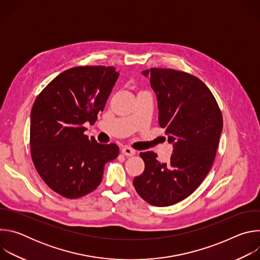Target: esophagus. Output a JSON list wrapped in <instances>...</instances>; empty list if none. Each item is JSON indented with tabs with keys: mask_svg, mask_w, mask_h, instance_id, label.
<instances>
[{
	"mask_svg": "<svg viewBox=\"0 0 260 260\" xmlns=\"http://www.w3.org/2000/svg\"><path fill=\"white\" fill-rule=\"evenodd\" d=\"M121 153L125 156H133L136 154V151L134 149H132V148L129 147H124L121 149Z\"/></svg>",
	"mask_w": 260,
	"mask_h": 260,
	"instance_id": "obj_1",
	"label": "esophagus"
}]
</instances>
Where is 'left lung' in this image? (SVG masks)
<instances>
[{"instance_id":"left-lung-1","label":"left lung","mask_w":260,"mask_h":260,"mask_svg":"<svg viewBox=\"0 0 260 260\" xmlns=\"http://www.w3.org/2000/svg\"><path fill=\"white\" fill-rule=\"evenodd\" d=\"M142 74L150 78L158 122L174 149L168 162H159L152 151L140 153L145 170L135 177L134 186L148 204L172 206L188 198L210 172L223 119L211 90L191 74L159 68Z\"/></svg>"}]
</instances>
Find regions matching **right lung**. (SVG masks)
Listing matches in <instances>:
<instances>
[{
  "label": "right lung",
  "instance_id": "right-lung-1",
  "mask_svg": "<svg viewBox=\"0 0 260 260\" xmlns=\"http://www.w3.org/2000/svg\"><path fill=\"white\" fill-rule=\"evenodd\" d=\"M119 76L114 67L83 66L63 71L35 100L29 145L34 166L56 193L78 199L93 191L106 162L118 156L116 144L90 140L93 124Z\"/></svg>",
  "mask_w": 260,
  "mask_h": 260
}]
</instances>
